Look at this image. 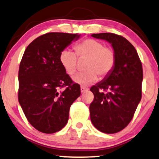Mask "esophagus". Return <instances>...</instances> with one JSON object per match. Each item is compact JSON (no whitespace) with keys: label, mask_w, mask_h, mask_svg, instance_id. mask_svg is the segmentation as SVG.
I'll return each instance as SVG.
<instances>
[{"label":"esophagus","mask_w":159,"mask_h":159,"mask_svg":"<svg viewBox=\"0 0 159 159\" xmlns=\"http://www.w3.org/2000/svg\"><path fill=\"white\" fill-rule=\"evenodd\" d=\"M80 91H81V92H85V91H88V89H87V88H85V87L82 86L81 88H80Z\"/></svg>","instance_id":"obj_1"}]
</instances>
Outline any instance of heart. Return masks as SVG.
<instances>
[{
	"label": "heart",
	"instance_id": "obj_1",
	"mask_svg": "<svg viewBox=\"0 0 159 159\" xmlns=\"http://www.w3.org/2000/svg\"><path fill=\"white\" fill-rule=\"evenodd\" d=\"M75 53L64 50L59 56V61L69 76L74 75L77 69V58L87 59L85 71L78 73L74 76L75 83L88 85L98 80V76L104 78L113 70L116 62V53L110 47L94 39H86L74 46Z\"/></svg>",
	"mask_w": 159,
	"mask_h": 159
}]
</instances>
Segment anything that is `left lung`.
I'll use <instances>...</instances> for the list:
<instances>
[{"instance_id": "left-lung-1", "label": "left lung", "mask_w": 159, "mask_h": 159, "mask_svg": "<svg viewBox=\"0 0 159 159\" xmlns=\"http://www.w3.org/2000/svg\"><path fill=\"white\" fill-rule=\"evenodd\" d=\"M91 36L111 43L116 62L109 75L90 89L94 94L89 106L91 120L99 131L117 133L129 124L141 101L142 64L135 48L124 37L111 33Z\"/></svg>"}]
</instances>
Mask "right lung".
<instances>
[{
	"label": "right lung",
	"mask_w": 159,
	"mask_h": 159,
	"mask_svg": "<svg viewBox=\"0 0 159 159\" xmlns=\"http://www.w3.org/2000/svg\"><path fill=\"white\" fill-rule=\"evenodd\" d=\"M79 37L45 33L33 40L22 57L18 102L30 124L43 133H54L64 127L70 106L81 94L79 84L73 82L59 61L61 52Z\"/></svg>",
	"instance_id": "add662e5"
}]
</instances>
